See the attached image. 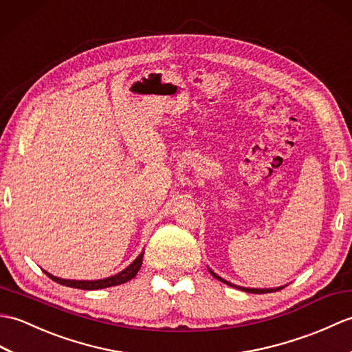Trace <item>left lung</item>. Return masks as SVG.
I'll use <instances>...</instances> for the list:
<instances>
[{"label": "left lung", "instance_id": "8db88e82", "mask_svg": "<svg viewBox=\"0 0 352 352\" xmlns=\"http://www.w3.org/2000/svg\"><path fill=\"white\" fill-rule=\"evenodd\" d=\"M209 272L210 274H212L215 278H218L220 280V282H223V283H226V285H229V286H232V287H236V289H241V291H244V292H250V294H268V292H276V291H280V289H283L285 286H280V287H270V289H254V287H242V286H236V285H233V283H229L228 280H224V278H221L220 276H217L214 271H210L209 270Z\"/></svg>", "mask_w": 352, "mask_h": 352}]
</instances>
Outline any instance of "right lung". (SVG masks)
<instances>
[{
  "label": "right lung",
  "instance_id": "add662e5",
  "mask_svg": "<svg viewBox=\"0 0 352 352\" xmlns=\"http://www.w3.org/2000/svg\"><path fill=\"white\" fill-rule=\"evenodd\" d=\"M143 254H144V252L140 253L137 259L132 262L129 267H126L123 271H120L119 274L107 277V278H102V280H66V278H60V277L52 276L46 271H43V272L51 280H54V282H57L60 285H65V286H69V287H76V289H84V291H95V289H104V287H111V286L126 283V282H129L131 278H134L137 276V272L140 271V268H142Z\"/></svg>",
  "mask_w": 352,
  "mask_h": 352
}]
</instances>
